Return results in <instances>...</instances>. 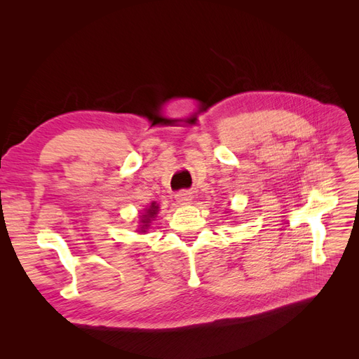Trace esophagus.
Segmentation results:
<instances>
[{"label":"esophagus","instance_id":"obj_1","mask_svg":"<svg viewBox=\"0 0 359 359\" xmlns=\"http://www.w3.org/2000/svg\"><path fill=\"white\" fill-rule=\"evenodd\" d=\"M175 199L181 205H187V203H190L193 201V193L189 191V190H181V191H178L175 194Z\"/></svg>","mask_w":359,"mask_h":359}]
</instances>
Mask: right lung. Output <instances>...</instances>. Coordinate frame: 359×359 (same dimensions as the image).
Returning a JSON list of instances; mask_svg holds the SVG:
<instances>
[{"mask_svg": "<svg viewBox=\"0 0 359 359\" xmlns=\"http://www.w3.org/2000/svg\"><path fill=\"white\" fill-rule=\"evenodd\" d=\"M157 211H158V205H156V203H151V206L149 208L145 211V214L144 215H140L142 217V219H140V222H142V232H145V229H148V226H149V220L151 219H154L156 217V214H157Z\"/></svg>", "mask_w": 359, "mask_h": 359, "instance_id": "obj_1", "label": "right lung"}]
</instances>
